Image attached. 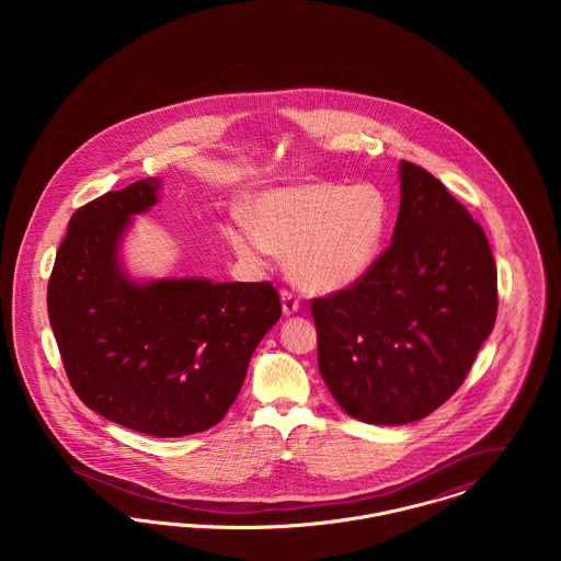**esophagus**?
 Returning a JSON list of instances; mask_svg holds the SVG:
<instances>
[{
  "mask_svg": "<svg viewBox=\"0 0 561 561\" xmlns=\"http://www.w3.org/2000/svg\"><path fill=\"white\" fill-rule=\"evenodd\" d=\"M298 309H300L298 296L288 293V290H282V311H284V316H294Z\"/></svg>",
  "mask_w": 561,
  "mask_h": 561,
  "instance_id": "34e87169",
  "label": "esophagus"
}]
</instances>
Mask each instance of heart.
<instances>
[{
	"label": "heart",
	"instance_id": "1",
	"mask_svg": "<svg viewBox=\"0 0 561 561\" xmlns=\"http://www.w3.org/2000/svg\"><path fill=\"white\" fill-rule=\"evenodd\" d=\"M248 213L252 225L225 229L241 261L263 267L277 250H288L296 284L320 294L347 290L373 271L389 222L387 197L366 183L273 188L256 197Z\"/></svg>",
	"mask_w": 561,
	"mask_h": 561
}]
</instances>
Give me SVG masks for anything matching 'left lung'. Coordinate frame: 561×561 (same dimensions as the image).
<instances>
[{"instance_id":"obj_1","label":"left lung","mask_w":561,"mask_h":561,"mask_svg":"<svg viewBox=\"0 0 561 561\" xmlns=\"http://www.w3.org/2000/svg\"><path fill=\"white\" fill-rule=\"evenodd\" d=\"M391 245L347 290L316 298L323 382L348 416L405 425L462 385L496 321L488 238L433 174L400 161Z\"/></svg>"}]
</instances>
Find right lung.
<instances>
[{
    "mask_svg": "<svg viewBox=\"0 0 561 561\" xmlns=\"http://www.w3.org/2000/svg\"><path fill=\"white\" fill-rule=\"evenodd\" d=\"M160 191V179H142L73 214L48 316L69 382L90 410L138 433L183 437L222 421L282 307L268 282L134 279L122 243Z\"/></svg>",
    "mask_w": 561,
    "mask_h": 561,
    "instance_id": "right-lung-1",
    "label": "right lung"
}]
</instances>
